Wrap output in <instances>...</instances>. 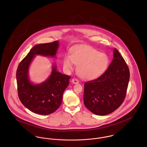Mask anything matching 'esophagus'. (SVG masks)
Returning a JSON list of instances; mask_svg holds the SVG:
<instances>
[{
	"label": "esophagus",
	"mask_w": 147,
	"mask_h": 147,
	"mask_svg": "<svg viewBox=\"0 0 147 147\" xmlns=\"http://www.w3.org/2000/svg\"><path fill=\"white\" fill-rule=\"evenodd\" d=\"M72 82L74 84H78V83H79V80H78V79H75V78L72 79Z\"/></svg>",
	"instance_id": "obj_1"
}]
</instances>
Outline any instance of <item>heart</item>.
Wrapping results in <instances>:
<instances>
[{
    "label": "heart",
    "mask_w": 147,
    "mask_h": 147,
    "mask_svg": "<svg viewBox=\"0 0 147 147\" xmlns=\"http://www.w3.org/2000/svg\"><path fill=\"white\" fill-rule=\"evenodd\" d=\"M109 59L104 53L89 46H79L71 50V55L63 58V67L69 71L78 64L77 70L80 76L85 79L96 78L102 74L107 68Z\"/></svg>",
    "instance_id": "heart-1"
}]
</instances>
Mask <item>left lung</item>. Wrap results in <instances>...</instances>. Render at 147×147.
<instances>
[{"label":"left lung","instance_id":"obj_1","mask_svg":"<svg viewBox=\"0 0 147 147\" xmlns=\"http://www.w3.org/2000/svg\"><path fill=\"white\" fill-rule=\"evenodd\" d=\"M114 58L105 72L84 84V104L96 115L109 114L122 104L127 93L129 71L115 48Z\"/></svg>","mask_w":147,"mask_h":147}]
</instances>
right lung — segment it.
I'll return each mask as SVG.
<instances>
[{
    "label": "right lung",
    "instance_id": "right-lung-1",
    "mask_svg": "<svg viewBox=\"0 0 147 147\" xmlns=\"http://www.w3.org/2000/svg\"><path fill=\"white\" fill-rule=\"evenodd\" d=\"M58 46V41L37 45L18 65L16 80L19 99L36 114L45 115L55 111L61 105L64 91L69 85L70 76L58 72L55 65L50 77L41 84H33L28 78L29 67L35 55L54 57Z\"/></svg>",
    "mask_w": 147,
    "mask_h": 147
}]
</instances>
